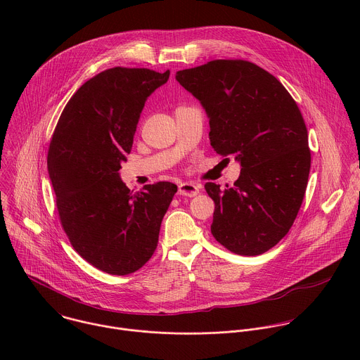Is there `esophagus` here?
I'll return each mask as SVG.
<instances>
[{"mask_svg": "<svg viewBox=\"0 0 360 360\" xmlns=\"http://www.w3.org/2000/svg\"><path fill=\"white\" fill-rule=\"evenodd\" d=\"M178 193L182 195V196H196L199 193V186L192 184V182H182L179 186H178Z\"/></svg>", "mask_w": 360, "mask_h": 360, "instance_id": "1", "label": "esophagus"}]
</instances>
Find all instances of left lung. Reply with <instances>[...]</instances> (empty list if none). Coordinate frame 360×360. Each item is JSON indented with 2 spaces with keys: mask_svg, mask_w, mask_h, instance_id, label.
I'll list each match as a JSON object with an SVG mask.
<instances>
[{
  "mask_svg": "<svg viewBox=\"0 0 360 360\" xmlns=\"http://www.w3.org/2000/svg\"><path fill=\"white\" fill-rule=\"evenodd\" d=\"M175 78L207 111L217 153H233L242 167L224 191L205 184L215 202L214 238L238 255L269 250L293 225L311 171L295 99L272 74L243 60L210 61Z\"/></svg>",
  "mask_w": 360,
  "mask_h": 360,
  "instance_id": "left-lung-1",
  "label": "left lung"
}]
</instances>
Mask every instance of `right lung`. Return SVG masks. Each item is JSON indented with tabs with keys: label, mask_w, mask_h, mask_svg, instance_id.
I'll use <instances>...</instances> for the list:
<instances>
[{
	"label": "right lung",
	"mask_w": 360,
	"mask_h": 360,
	"mask_svg": "<svg viewBox=\"0 0 360 360\" xmlns=\"http://www.w3.org/2000/svg\"><path fill=\"white\" fill-rule=\"evenodd\" d=\"M169 71L115 67L82 84L65 105L48 149V174L61 225L74 249L96 269L129 275L158 246L178 191L171 182L132 193L120 178L146 98Z\"/></svg>",
	"instance_id": "right-lung-1"
}]
</instances>
